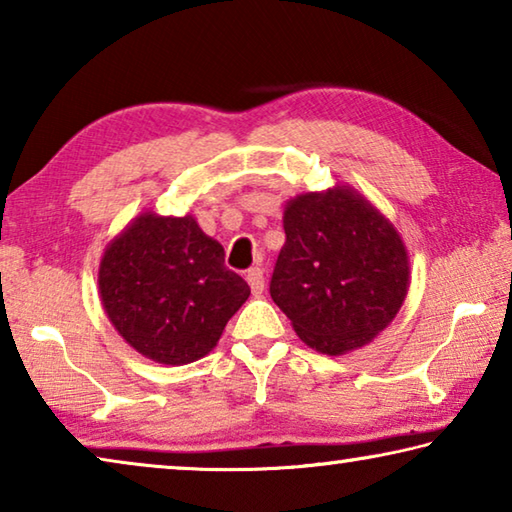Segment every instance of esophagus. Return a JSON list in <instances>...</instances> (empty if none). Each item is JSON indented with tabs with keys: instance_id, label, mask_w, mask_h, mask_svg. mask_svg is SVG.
<instances>
[{
	"instance_id": "obj_1",
	"label": "esophagus",
	"mask_w": 512,
	"mask_h": 512,
	"mask_svg": "<svg viewBox=\"0 0 512 512\" xmlns=\"http://www.w3.org/2000/svg\"><path fill=\"white\" fill-rule=\"evenodd\" d=\"M246 280L250 284V291L255 293H262L264 291V271L262 268H250V271L246 273Z\"/></svg>"
}]
</instances>
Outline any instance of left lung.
Masks as SVG:
<instances>
[{
  "label": "left lung",
  "mask_w": 512,
  "mask_h": 512,
  "mask_svg": "<svg viewBox=\"0 0 512 512\" xmlns=\"http://www.w3.org/2000/svg\"><path fill=\"white\" fill-rule=\"evenodd\" d=\"M284 232L271 298L309 348L336 357L393 323L409 255L375 205L345 185L300 194L284 207Z\"/></svg>",
  "instance_id": "left-lung-1"
}]
</instances>
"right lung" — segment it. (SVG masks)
<instances>
[{
  "mask_svg": "<svg viewBox=\"0 0 512 512\" xmlns=\"http://www.w3.org/2000/svg\"><path fill=\"white\" fill-rule=\"evenodd\" d=\"M223 257L194 216L142 212L101 257L99 293L110 323L155 363L185 366L205 357L250 296Z\"/></svg>",
  "mask_w": 512,
  "mask_h": 512,
  "instance_id": "add662e5",
  "label": "right lung"
}]
</instances>
